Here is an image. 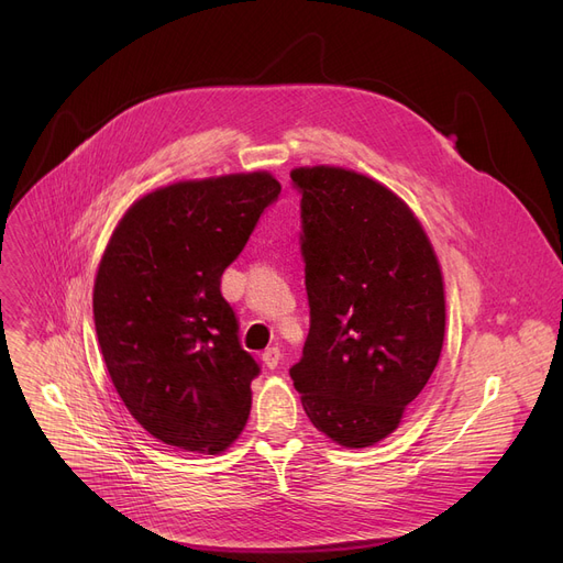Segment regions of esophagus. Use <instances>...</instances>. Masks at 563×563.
<instances>
[{
  "label": "esophagus",
  "instance_id": "1",
  "mask_svg": "<svg viewBox=\"0 0 563 563\" xmlns=\"http://www.w3.org/2000/svg\"><path fill=\"white\" fill-rule=\"evenodd\" d=\"M280 356H283V353H280L278 346H269V349L262 351V363L269 369H276L278 363H280Z\"/></svg>",
  "mask_w": 563,
  "mask_h": 563
}]
</instances>
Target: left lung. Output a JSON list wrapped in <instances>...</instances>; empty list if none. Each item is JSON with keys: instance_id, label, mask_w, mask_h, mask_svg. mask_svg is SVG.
Segmentation results:
<instances>
[{"instance_id": "left-lung-1", "label": "left lung", "mask_w": 563, "mask_h": 563, "mask_svg": "<svg viewBox=\"0 0 563 563\" xmlns=\"http://www.w3.org/2000/svg\"><path fill=\"white\" fill-rule=\"evenodd\" d=\"M310 331L289 367L310 422L344 448L390 435L445 338L442 276L420 221L369 177L294 168Z\"/></svg>"}]
</instances>
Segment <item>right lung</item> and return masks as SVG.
<instances>
[{
	"label": "right lung",
	"mask_w": 563,
	"mask_h": 563,
	"mask_svg": "<svg viewBox=\"0 0 563 563\" xmlns=\"http://www.w3.org/2000/svg\"><path fill=\"white\" fill-rule=\"evenodd\" d=\"M278 196L269 173L177 183L136 200L111 234L93 289L98 342L134 420L170 448L219 454L249 420L260 365L221 276Z\"/></svg>",
	"instance_id": "obj_1"
}]
</instances>
